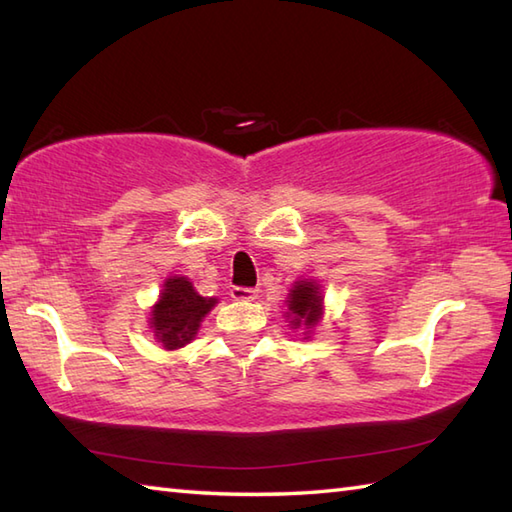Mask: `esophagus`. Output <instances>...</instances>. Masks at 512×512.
Here are the masks:
<instances>
[{
    "instance_id": "obj_1",
    "label": "esophagus",
    "mask_w": 512,
    "mask_h": 512,
    "mask_svg": "<svg viewBox=\"0 0 512 512\" xmlns=\"http://www.w3.org/2000/svg\"><path fill=\"white\" fill-rule=\"evenodd\" d=\"M231 297L235 301H253L257 297V290L255 288H242V286H235L231 290Z\"/></svg>"
}]
</instances>
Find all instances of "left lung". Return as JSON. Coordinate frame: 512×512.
<instances>
[{
    "instance_id": "1",
    "label": "left lung",
    "mask_w": 512,
    "mask_h": 512,
    "mask_svg": "<svg viewBox=\"0 0 512 512\" xmlns=\"http://www.w3.org/2000/svg\"><path fill=\"white\" fill-rule=\"evenodd\" d=\"M321 292L314 281H299L295 290H290L288 310L292 317V325H308L314 328L321 319Z\"/></svg>"
}]
</instances>
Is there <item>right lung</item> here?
Wrapping results in <instances>:
<instances>
[{
    "label": "right lung",
    "instance_id": "add662e5",
    "mask_svg": "<svg viewBox=\"0 0 512 512\" xmlns=\"http://www.w3.org/2000/svg\"><path fill=\"white\" fill-rule=\"evenodd\" d=\"M215 303L217 299L200 297L187 277H171L165 281L160 301L151 312V328L167 350H178L193 341L200 321L211 312Z\"/></svg>",
    "mask_w": 512,
    "mask_h": 512
}]
</instances>
